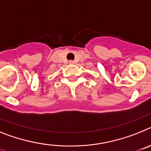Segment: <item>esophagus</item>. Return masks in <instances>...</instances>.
Returning <instances> with one entry per match:
<instances>
[{
  "instance_id": "34e87169",
  "label": "esophagus",
  "mask_w": 151,
  "mask_h": 151,
  "mask_svg": "<svg viewBox=\"0 0 151 151\" xmlns=\"http://www.w3.org/2000/svg\"><path fill=\"white\" fill-rule=\"evenodd\" d=\"M74 63V61H69V64H70V65H73Z\"/></svg>"
}]
</instances>
